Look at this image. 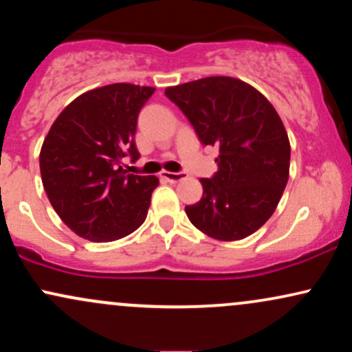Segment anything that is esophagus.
I'll return each instance as SVG.
<instances>
[{"instance_id":"obj_1","label":"esophagus","mask_w":352,"mask_h":352,"mask_svg":"<svg viewBox=\"0 0 352 352\" xmlns=\"http://www.w3.org/2000/svg\"><path fill=\"white\" fill-rule=\"evenodd\" d=\"M160 177L165 182H170V184H177V182L184 180L185 179V173L184 172H162L160 173Z\"/></svg>"}]
</instances>
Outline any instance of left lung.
I'll use <instances>...</instances> for the list:
<instances>
[{
  "mask_svg": "<svg viewBox=\"0 0 352 352\" xmlns=\"http://www.w3.org/2000/svg\"><path fill=\"white\" fill-rule=\"evenodd\" d=\"M204 145H218V172L188 220L221 241L243 240L268 221L289 177V139L268 99L243 80L212 76L165 89Z\"/></svg>",
  "mask_w": 352,
  "mask_h": 352,
  "instance_id": "8db88e82",
  "label": "left lung"
}]
</instances>
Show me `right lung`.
<instances>
[{"label": "right lung", "mask_w": 352, "mask_h": 352, "mask_svg": "<svg viewBox=\"0 0 352 352\" xmlns=\"http://www.w3.org/2000/svg\"><path fill=\"white\" fill-rule=\"evenodd\" d=\"M155 89L117 82L92 89L64 107L39 153L43 187L76 235L114 241L144 223L159 179L120 167L139 159L134 135L140 109Z\"/></svg>", "instance_id": "right-lung-1"}]
</instances>
